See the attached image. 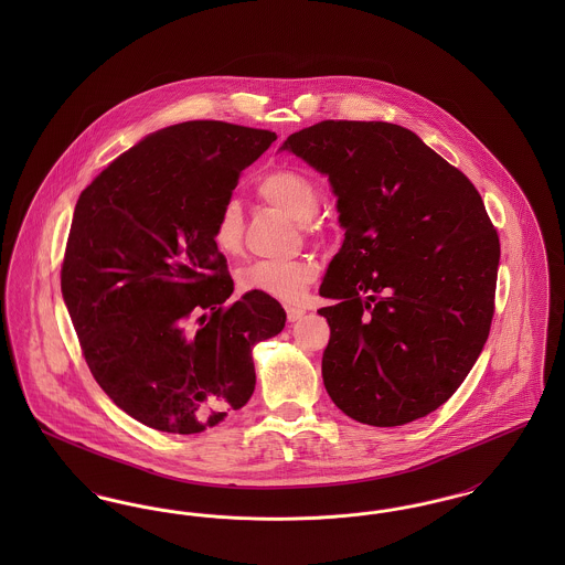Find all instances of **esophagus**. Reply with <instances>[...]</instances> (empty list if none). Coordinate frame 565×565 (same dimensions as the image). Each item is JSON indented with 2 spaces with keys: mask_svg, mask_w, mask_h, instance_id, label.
Instances as JSON below:
<instances>
[{
  "mask_svg": "<svg viewBox=\"0 0 565 565\" xmlns=\"http://www.w3.org/2000/svg\"><path fill=\"white\" fill-rule=\"evenodd\" d=\"M307 311L302 307H296V305H286V316H288V322H298Z\"/></svg>",
  "mask_w": 565,
  "mask_h": 565,
  "instance_id": "obj_1",
  "label": "esophagus"
}]
</instances>
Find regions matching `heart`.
Here are the masks:
<instances>
[{"label":"heart","instance_id":"b5f03b06","mask_svg":"<svg viewBox=\"0 0 565 565\" xmlns=\"http://www.w3.org/2000/svg\"><path fill=\"white\" fill-rule=\"evenodd\" d=\"M258 196L290 215L305 231H313L311 220L320 212L318 186L302 173L279 169L265 175L258 186ZM214 245L226 256H237L243 245V214L237 201H226L214 217L212 226ZM318 265L309 258L296 260H258L239 270L243 292L270 296L284 302H296L307 292L309 284L318 277Z\"/></svg>","mask_w":565,"mask_h":565}]
</instances>
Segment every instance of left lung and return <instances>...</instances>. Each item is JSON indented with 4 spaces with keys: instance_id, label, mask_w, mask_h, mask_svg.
I'll return each mask as SVG.
<instances>
[{
    "instance_id": "8db88e82",
    "label": "left lung",
    "mask_w": 565,
    "mask_h": 565,
    "mask_svg": "<svg viewBox=\"0 0 565 565\" xmlns=\"http://www.w3.org/2000/svg\"><path fill=\"white\" fill-rule=\"evenodd\" d=\"M279 150L328 175L345 239L320 295L323 385L360 424L394 428L447 403L483 351L500 239L454 164L392 122L323 120Z\"/></svg>"
}]
</instances>
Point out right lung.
Segmentation results:
<instances>
[{
	"label": "right lung",
	"instance_id": "obj_1",
	"mask_svg": "<svg viewBox=\"0 0 565 565\" xmlns=\"http://www.w3.org/2000/svg\"><path fill=\"white\" fill-rule=\"evenodd\" d=\"M275 139L220 120L171 125L82 190L61 292L95 381L148 428L222 424L254 394V345L286 326L270 296L224 307L233 279L212 239L243 169Z\"/></svg>",
	"mask_w": 565,
	"mask_h": 565
}]
</instances>
